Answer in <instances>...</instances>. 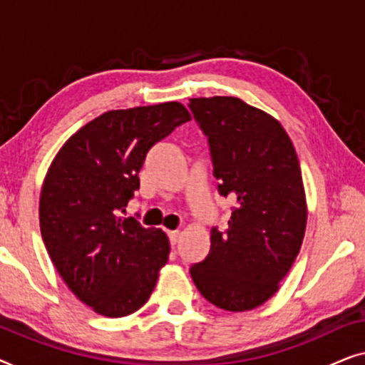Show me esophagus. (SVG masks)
I'll use <instances>...</instances> for the list:
<instances>
[{
  "instance_id": "1",
  "label": "esophagus",
  "mask_w": 365,
  "mask_h": 365,
  "mask_svg": "<svg viewBox=\"0 0 365 365\" xmlns=\"http://www.w3.org/2000/svg\"><path fill=\"white\" fill-rule=\"evenodd\" d=\"M168 237H169V242H171V246H176L178 241H179V232L178 231L168 232Z\"/></svg>"
}]
</instances>
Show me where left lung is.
<instances>
[{
	"instance_id": "1",
	"label": "left lung",
	"mask_w": 365,
	"mask_h": 365,
	"mask_svg": "<svg viewBox=\"0 0 365 365\" xmlns=\"http://www.w3.org/2000/svg\"><path fill=\"white\" fill-rule=\"evenodd\" d=\"M187 106L207 136L219 194L236 202L226 231L211 229L209 254L189 272L214 306L251 311L277 292L306 232L296 149L277 119L239 98H192Z\"/></svg>"
}]
</instances>
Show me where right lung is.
<instances>
[{
    "mask_svg": "<svg viewBox=\"0 0 365 365\" xmlns=\"http://www.w3.org/2000/svg\"><path fill=\"white\" fill-rule=\"evenodd\" d=\"M189 119L176 101L108 111L74 133L48 169L44 246L74 296L101 316L143 307L168 262L166 234L123 214L149 149Z\"/></svg>",
    "mask_w": 365,
    "mask_h": 365,
    "instance_id": "obj_1",
    "label": "right lung"
}]
</instances>
